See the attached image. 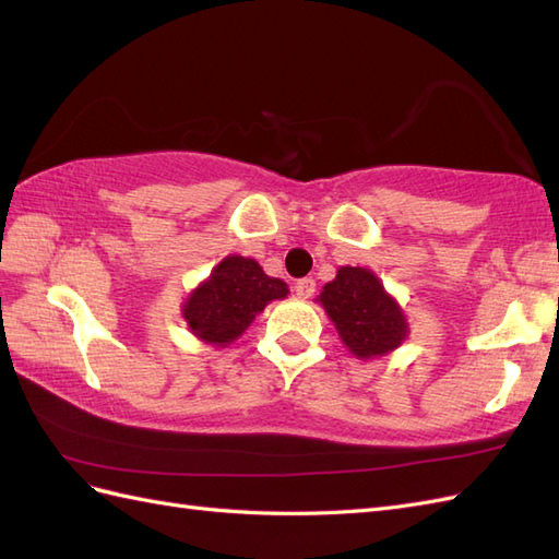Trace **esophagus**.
Returning a JSON list of instances; mask_svg holds the SVG:
<instances>
[{"instance_id":"34e87169","label":"esophagus","mask_w":559,"mask_h":559,"mask_svg":"<svg viewBox=\"0 0 559 559\" xmlns=\"http://www.w3.org/2000/svg\"><path fill=\"white\" fill-rule=\"evenodd\" d=\"M314 289H317V282L312 277H302L294 286V292H296L298 298H310L314 294Z\"/></svg>"}]
</instances>
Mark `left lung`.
<instances>
[{
  "label": "left lung",
  "instance_id": "8db88e82",
  "mask_svg": "<svg viewBox=\"0 0 559 559\" xmlns=\"http://www.w3.org/2000/svg\"><path fill=\"white\" fill-rule=\"evenodd\" d=\"M317 302L357 359H376L401 347L411 326L399 300L368 267H337L335 280L324 284Z\"/></svg>",
  "mask_w": 559,
  "mask_h": 559
}]
</instances>
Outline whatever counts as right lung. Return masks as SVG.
I'll list each match as a JSON object with an SVG mask.
<instances>
[{
  "mask_svg": "<svg viewBox=\"0 0 559 559\" xmlns=\"http://www.w3.org/2000/svg\"><path fill=\"white\" fill-rule=\"evenodd\" d=\"M286 296V282L267 277L253 259L230 253L183 300L181 317L198 341L226 347L238 341L270 300Z\"/></svg>",
  "mask_w": 559,
  "mask_h": 559,
  "instance_id": "add662e5",
  "label": "right lung"
}]
</instances>
